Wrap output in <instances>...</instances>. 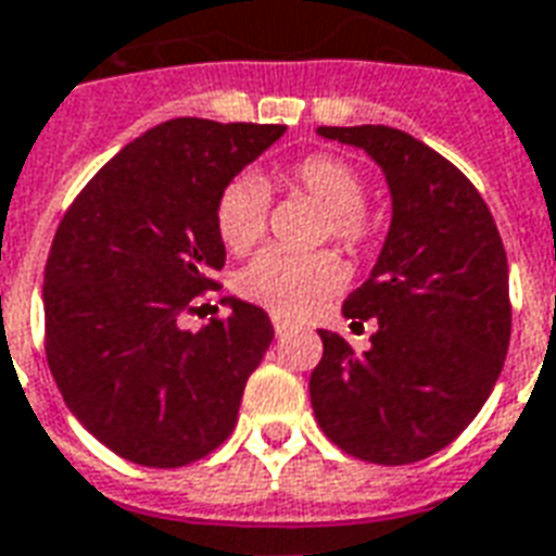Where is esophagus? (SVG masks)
I'll return each mask as SVG.
<instances>
[{
	"mask_svg": "<svg viewBox=\"0 0 556 556\" xmlns=\"http://www.w3.org/2000/svg\"><path fill=\"white\" fill-rule=\"evenodd\" d=\"M274 332H277V336H286V332L291 330V327H294V324H291V320H286L282 318V315H274Z\"/></svg>",
	"mask_w": 556,
	"mask_h": 556,
	"instance_id": "34e87169",
	"label": "esophagus"
}]
</instances>
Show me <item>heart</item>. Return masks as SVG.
<instances>
[{
  "mask_svg": "<svg viewBox=\"0 0 556 556\" xmlns=\"http://www.w3.org/2000/svg\"><path fill=\"white\" fill-rule=\"evenodd\" d=\"M286 185L303 191L327 212V236L348 253L371 244L377 226L365 215V179L339 155H303L282 174ZM267 188L258 176H236L215 200V229L226 250L244 253L267 226ZM238 291L277 315H306L341 286V265L330 253L298 256L289 250H262L241 267Z\"/></svg>",
  "mask_w": 556,
  "mask_h": 556,
  "instance_id": "1",
  "label": "heart"
}]
</instances>
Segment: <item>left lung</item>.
Returning <instances> with one entry per match:
<instances>
[{
	"instance_id": "8db88e82",
	"label": "left lung",
	"mask_w": 556,
	"mask_h": 556,
	"mask_svg": "<svg viewBox=\"0 0 556 556\" xmlns=\"http://www.w3.org/2000/svg\"><path fill=\"white\" fill-rule=\"evenodd\" d=\"M380 164L392 224L344 318H374L356 353L320 330L309 380L320 430L344 454L406 466L463 433L495 389L509 348L507 253L489 205L454 164L392 126H318Z\"/></svg>"
}]
</instances>
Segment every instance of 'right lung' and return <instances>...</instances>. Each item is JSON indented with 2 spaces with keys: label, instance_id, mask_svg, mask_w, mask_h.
Here are the masks:
<instances>
[{
  "label": "right lung",
  "instance_id": "obj_1",
  "mask_svg": "<svg viewBox=\"0 0 556 556\" xmlns=\"http://www.w3.org/2000/svg\"><path fill=\"white\" fill-rule=\"evenodd\" d=\"M286 126L179 117L126 143L61 217L43 270L47 362L64 404L114 454L179 468L224 445L274 339L265 309L185 330L226 262L215 200Z\"/></svg>",
  "mask_w": 556,
  "mask_h": 556
}]
</instances>
